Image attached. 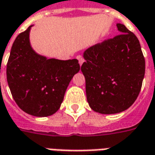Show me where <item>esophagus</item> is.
I'll use <instances>...</instances> for the list:
<instances>
[{"label": "esophagus", "instance_id": "1", "mask_svg": "<svg viewBox=\"0 0 155 155\" xmlns=\"http://www.w3.org/2000/svg\"><path fill=\"white\" fill-rule=\"evenodd\" d=\"M77 59H78V61H79V63H80V65H82V64L84 63V59L81 55H78L77 56Z\"/></svg>", "mask_w": 155, "mask_h": 155}]
</instances>
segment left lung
Listing matches in <instances>:
<instances>
[{
	"label": "left lung",
	"mask_w": 155,
	"mask_h": 155,
	"mask_svg": "<svg viewBox=\"0 0 155 155\" xmlns=\"http://www.w3.org/2000/svg\"><path fill=\"white\" fill-rule=\"evenodd\" d=\"M116 25L120 34L86 50L81 65L88 103L101 114H116L130 107L144 77L140 41L125 25Z\"/></svg>",
	"instance_id": "left-lung-1"
}]
</instances>
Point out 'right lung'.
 I'll use <instances>...</instances> for the list:
<instances>
[{"label": "right lung", "instance_id": "1", "mask_svg": "<svg viewBox=\"0 0 155 155\" xmlns=\"http://www.w3.org/2000/svg\"><path fill=\"white\" fill-rule=\"evenodd\" d=\"M31 26L20 33L12 45L6 64V78L19 107L34 116L54 114L81 66L76 59L61 61L39 55L31 47Z\"/></svg>", "mask_w": 155, "mask_h": 155}]
</instances>
